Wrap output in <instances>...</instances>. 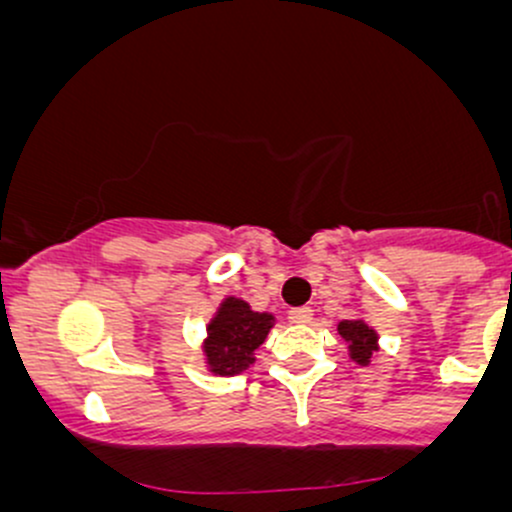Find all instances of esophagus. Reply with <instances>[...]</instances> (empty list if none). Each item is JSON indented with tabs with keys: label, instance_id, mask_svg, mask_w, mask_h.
Returning <instances> with one entry per match:
<instances>
[{
	"label": "esophagus",
	"instance_id": "esophagus-1",
	"mask_svg": "<svg viewBox=\"0 0 512 512\" xmlns=\"http://www.w3.org/2000/svg\"><path fill=\"white\" fill-rule=\"evenodd\" d=\"M289 320L293 322V325H308V322L313 320V310H310V308L289 310Z\"/></svg>",
	"mask_w": 512,
	"mask_h": 512
}]
</instances>
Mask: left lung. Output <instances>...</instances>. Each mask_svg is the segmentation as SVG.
<instances>
[{"mask_svg":"<svg viewBox=\"0 0 512 512\" xmlns=\"http://www.w3.org/2000/svg\"><path fill=\"white\" fill-rule=\"evenodd\" d=\"M339 334L346 344H349L351 358H356L361 366H366L375 351V332L368 325H363L361 320H344L339 322Z\"/></svg>","mask_w":512,"mask_h":512,"instance_id":"obj_1","label":"left lung"}]
</instances>
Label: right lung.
<instances>
[{"label": "right lung", "mask_w": 512, "mask_h": 512, "mask_svg": "<svg viewBox=\"0 0 512 512\" xmlns=\"http://www.w3.org/2000/svg\"><path fill=\"white\" fill-rule=\"evenodd\" d=\"M272 315L252 313L250 305L238 298H226L219 315L209 325V342L204 346L214 373L238 375L250 366L255 349L267 339Z\"/></svg>", "instance_id": "obj_1"}]
</instances>
